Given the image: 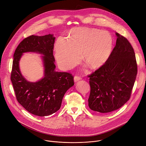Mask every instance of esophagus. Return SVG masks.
Segmentation results:
<instances>
[{"label":"esophagus","instance_id":"esophagus-1","mask_svg":"<svg viewBox=\"0 0 146 146\" xmlns=\"http://www.w3.org/2000/svg\"><path fill=\"white\" fill-rule=\"evenodd\" d=\"M82 79V78L81 77H79V76H74V82H77V81H79V80H81Z\"/></svg>","mask_w":146,"mask_h":146}]
</instances>
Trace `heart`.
Masks as SVG:
<instances>
[{
    "label": "heart",
    "instance_id": "1",
    "mask_svg": "<svg viewBox=\"0 0 146 146\" xmlns=\"http://www.w3.org/2000/svg\"><path fill=\"white\" fill-rule=\"evenodd\" d=\"M113 40L106 31L88 27L72 29L68 39L59 37L55 43L56 57L59 65L69 70L77 65L82 53L83 61L92 69L102 66L110 58Z\"/></svg>",
    "mask_w": 146,
    "mask_h": 146
}]
</instances>
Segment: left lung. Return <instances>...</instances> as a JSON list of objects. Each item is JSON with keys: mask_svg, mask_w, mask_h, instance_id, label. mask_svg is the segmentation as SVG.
<instances>
[{"mask_svg": "<svg viewBox=\"0 0 146 146\" xmlns=\"http://www.w3.org/2000/svg\"><path fill=\"white\" fill-rule=\"evenodd\" d=\"M116 43L107 61L88 76L90 110L108 113L121 108L129 99L137 66L133 48L128 39L116 33Z\"/></svg>", "mask_w": 146, "mask_h": 146, "instance_id": "8db88e82", "label": "left lung"}]
</instances>
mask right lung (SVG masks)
I'll return each instance as SVG.
<instances>
[{"mask_svg":"<svg viewBox=\"0 0 146 146\" xmlns=\"http://www.w3.org/2000/svg\"><path fill=\"white\" fill-rule=\"evenodd\" d=\"M54 40L52 34L30 35L21 42L14 54L11 80L17 100L26 110L37 116H47L58 111L65 93L74 85L72 74L55 70ZM26 52L44 55V77L37 82H27L20 72L19 62Z\"/></svg>","mask_w":146,"mask_h":146,"instance_id":"add662e5","label":"right lung"}]
</instances>
